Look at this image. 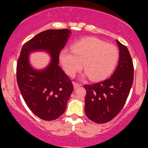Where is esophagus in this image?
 Listing matches in <instances>:
<instances>
[{
  "label": "esophagus",
  "instance_id": "34e87169",
  "mask_svg": "<svg viewBox=\"0 0 148 148\" xmlns=\"http://www.w3.org/2000/svg\"><path fill=\"white\" fill-rule=\"evenodd\" d=\"M73 86H74V89H76V88H77L78 87H80V86H81V85L79 84H78V83H76V82H73Z\"/></svg>",
  "mask_w": 148,
  "mask_h": 148
}]
</instances>
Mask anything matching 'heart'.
I'll use <instances>...</instances> for the list:
<instances>
[{"label": "heart", "instance_id": "1", "mask_svg": "<svg viewBox=\"0 0 148 148\" xmlns=\"http://www.w3.org/2000/svg\"><path fill=\"white\" fill-rule=\"evenodd\" d=\"M119 58L118 49L95 37H86L76 42L72 51L62 50L60 60L69 76H73L82 68L92 81H102L114 70Z\"/></svg>", "mask_w": 148, "mask_h": 148}]
</instances>
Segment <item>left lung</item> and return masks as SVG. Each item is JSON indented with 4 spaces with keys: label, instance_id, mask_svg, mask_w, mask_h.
I'll return each instance as SVG.
<instances>
[{
    "label": "left lung",
    "instance_id": "8db88e82",
    "mask_svg": "<svg viewBox=\"0 0 148 148\" xmlns=\"http://www.w3.org/2000/svg\"><path fill=\"white\" fill-rule=\"evenodd\" d=\"M120 58L115 72L109 79L85 85V113L96 123H106L120 113L126 102L134 81V65L126 46L116 40Z\"/></svg>",
    "mask_w": 148,
    "mask_h": 148
}]
</instances>
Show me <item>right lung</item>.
<instances>
[{
    "mask_svg": "<svg viewBox=\"0 0 148 148\" xmlns=\"http://www.w3.org/2000/svg\"><path fill=\"white\" fill-rule=\"evenodd\" d=\"M68 29L47 30L41 32L22 47L16 64V81L25 103L36 116L51 121L65 111L74 86L68 76L60 68L59 55L67 43ZM48 52L52 58L46 69L37 71L30 65L29 53Z\"/></svg>",
    "mask_w": 148,
    "mask_h": 148,
    "instance_id": "right-lung-1",
    "label": "right lung"
}]
</instances>
